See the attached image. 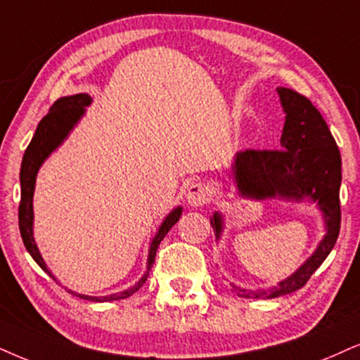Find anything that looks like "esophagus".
<instances>
[{"mask_svg":"<svg viewBox=\"0 0 360 360\" xmlns=\"http://www.w3.org/2000/svg\"><path fill=\"white\" fill-rule=\"evenodd\" d=\"M209 198H211V191L202 183H193L188 188V193H186V201L191 207L204 206L209 201Z\"/></svg>","mask_w":360,"mask_h":360,"instance_id":"obj_1","label":"esophagus"}]
</instances>
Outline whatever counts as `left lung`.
<instances>
[{
    "label": "left lung",
    "instance_id": "left-lung-1",
    "mask_svg": "<svg viewBox=\"0 0 360 360\" xmlns=\"http://www.w3.org/2000/svg\"><path fill=\"white\" fill-rule=\"evenodd\" d=\"M285 112L281 148L277 151L245 149L234 156V184L245 199H285L294 202H316L322 212L326 234L312 256L289 277L271 289H240L231 282L243 297L274 299L301 289L317 267L326 261L339 238L342 161L327 122L306 96L288 88H277ZM211 226L219 240L224 231V217L214 212Z\"/></svg>",
    "mask_w": 360,
    "mask_h": 360
}]
</instances>
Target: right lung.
I'll list each match as a JSON object with an SVG mask.
<instances>
[{
  "mask_svg": "<svg viewBox=\"0 0 360 360\" xmlns=\"http://www.w3.org/2000/svg\"><path fill=\"white\" fill-rule=\"evenodd\" d=\"M93 103V98L86 93L72 94V96H65L59 98L56 103L49 108V112L43 120L39 121L38 127H36V133L31 139L30 146L26 148L25 156H22L21 162V171H20V183H21V202H20V211H18V216H20V233L22 238V243H25L26 251L31 254V257L34 259L36 264L43 269L46 274H49L56 281L51 272H49L46 262L41 257V252L38 245L34 243L33 236V221H34V212H33V195H34V186H36V176H38L39 167L43 166V162L49 158V154L61 146L63 141H65L72 127L78 124V121L84 116L86 108ZM181 214H183V207L177 206L172 209V211L167 214L166 219L161 222L158 233L154 234V238L149 244L148 251V266L144 274L141 276L138 282H134L131 288H127L121 292H115L109 295H101V297H94V295H86V294H71L78 295V297L84 299V301H93V302H109V301H120V299H126L129 295H133L139 288H143V284L146 282L149 271H151L154 259H156V251L161 244V240L165 239V236L169 233L172 226L179 221Z\"/></svg>",
  "mask_w": 360,
  "mask_h": 360,
  "instance_id": "obj_1",
  "label": "right lung"
}]
</instances>
